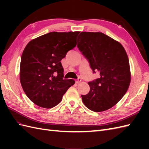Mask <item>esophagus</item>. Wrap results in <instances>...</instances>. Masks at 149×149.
<instances>
[{
	"instance_id": "34e87169",
	"label": "esophagus",
	"mask_w": 149,
	"mask_h": 149,
	"mask_svg": "<svg viewBox=\"0 0 149 149\" xmlns=\"http://www.w3.org/2000/svg\"><path fill=\"white\" fill-rule=\"evenodd\" d=\"M81 81V79L80 77H79V78L77 79L76 80V83H77V84H79V83H80Z\"/></svg>"
}]
</instances>
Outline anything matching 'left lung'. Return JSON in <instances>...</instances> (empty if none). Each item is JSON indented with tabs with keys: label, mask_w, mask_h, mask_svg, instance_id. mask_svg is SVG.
<instances>
[{
	"label": "left lung",
	"mask_w": 149,
	"mask_h": 149,
	"mask_svg": "<svg viewBox=\"0 0 149 149\" xmlns=\"http://www.w3.org/2000/svg\"><path fill=\"white\" fill-rule=\"evenodd\" d=\"M77 47L99 78L88 83L90 90L83 95L86 107L95 112L110 109L121 100L131 83L127 53L118 42L102 33L81 32Z\"/></svg>",
	"instance_id": "obj_1"
}]
</instances>
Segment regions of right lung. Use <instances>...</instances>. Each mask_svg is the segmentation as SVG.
<instances>
[{
  "instance_id": "add662e5",
  "label": "right lung",
  "mask_w": 149,
  "mask_h": 149,
  "mask_svg": "<svg viewBox=\"0 0 149 149\" xmlns=\"http://www.w3.org/2000/svg\"><path fill=\"white\" fill-rule=\"evenodd\" d=\"M80 32H50L28 43L21 56L20 80L27 97L36 105L52 108L75 83L63 79L61 61L77 45Z\"/></svg>"
}]
</instances>
